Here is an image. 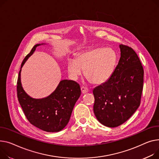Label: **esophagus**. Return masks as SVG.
Instances as JSON below:
<instances>
[{
  "label": "esophagus",
  "mask_w": 159,
  "mask_h": 159,
  "mask_svg": "<svg viewBox=\"0 0 159 159\" xmlns=\"http://www.w3.org/2000/svg\"><path fill=\"white\" fill-rule=\"evenodd\" d=\"M81 91L82 94H85L89 91V89L85 87H81Z\"/></svg>",
  "instance_id": "34e87169"
}]
</instances>
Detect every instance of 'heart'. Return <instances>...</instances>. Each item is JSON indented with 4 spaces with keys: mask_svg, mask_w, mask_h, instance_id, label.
<instances>
[{
    "mask_svg": "<svg viewBox=\"0 0 159 159\" xmlns=\"http://www.w3.org/2000/svg\"><path fill=\"white\" fill-rule=\"evenodd\" d=\"M117 61L116 52L111 48H94L79 54L76 59H68V70L71 77L77 79L83 70L86 78L94 84H101L112 76Z\"/></svg>",
    "mask_w": 159,
    "mask_h": 159,
    "instance_id": "heart-1",
    "label": "heart"
}]
</instances>
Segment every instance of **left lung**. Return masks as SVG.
I'll return each instance as SVG.
<instances>
[{"label": "left lung", "instance_id": "8db88e82", "mask_svg": "<svg viewBox=\"0 0 159 159\" xmlns=\"http://www.w3.org/2000/svg\"><path fill=\"white\" fill-rule=\"evenodd\" d=\"M121 57L112 76L94 88L93 111L98 121L116 127L127 121L140 105L144 71L135 52L120 45Z\"/></svg>", "mask_w": 159, "mask_h": 159}]
</instances>
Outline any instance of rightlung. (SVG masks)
<instances>
[{
    "label": "right lung",
    "mask_w": 159,
    "mask_h": 159,
    "mask_svg": "<svg viewBox=\"0 0 159 159\" xmlns=\"http://www.w3.org/2000/svg\"><path fill=\"white\" fill-rule=\"evenodd\" d=\"M42 45L46 44L34 45L21 65L17 81V96L26 118L32 125L47 132H57L68 123L81 90L76 82L65 79L61 80L54 92L45 98H34L27 94L21 82L22 68L36 47Z\"/></svg>",
    "instance_id": "add662e5"
}]
</instances>
